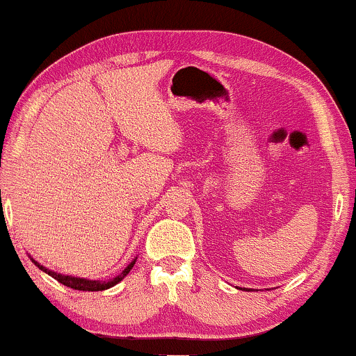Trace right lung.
I'll use <instances>...</instances> for the list:
<instances>
[{
	"mask_svg": "<svg viewBox=\"0 0 356 356\" xmlns=\"http://www.w3.org/2000/svg\"><path fill=\"white\" fill-rule=\"evenodd\" d=\"M32 261H33L35 265H37L38 268H40V270H44L45 273H49L50 277H54V279L58 280V282H60V284H64V286L74 289V291H104V289H109V287L116 286V284H118L120 280H123L124 277L128 275V272H130L131 267H134V265H135V260H134L130 265H128L127 268H124L123 272L120 273L118 277H115V279L108 280V282H101V280H88V279H79V277L60 275V273H56V272L49 270V268L42 267V265L38 264V261H35V260H32Z\"/></svg>",
	"mask_w": 356,
	"mask_h": 356,
	"instance_id": "add662e5",
	"label": "right lung"
}]
</instances>
